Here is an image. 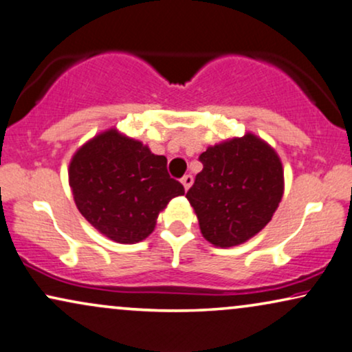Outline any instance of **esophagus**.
I'll return each mask as SVG.
<instances>
[{
    "label": "esophagus",
    "mask_w": 352,
    "mask_h": 352,
    "mask_svg": "<svg viewBox=\"0 0 352 352\" xmlns=\"http://www.w3.org/2000/svg\"><path fill=\"white\" fill-rule=\"evenodd\" d=\"M182 185H184V186H185V190H188V188H190V186H191V185H193V177H191V175H190V173H188V175H185V177H184V179H182Z\"/></svg>",
    "instance_id": "obj_1"
}]
</instances>
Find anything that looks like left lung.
<instances>
[{
    "label": "left lung",
    "mask_w": 352,
    "mask_h": 352,
    "mask_svg": "<svg viewBox=\"0 0 352 352\" xmlns=\"http://www.w3.org/2000/svg\"><path fill=\"white\" fill-rule=\"evenodd\" d=\"M203 170L186 193L203 236L214 246L241 245L272 220L283 196L275 149L252 133L209 146Z\"/></svg>",
    "instance_id": "obj_1"
}]
</instances>
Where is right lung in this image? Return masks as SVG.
Wrapping results in <instances>:
<instances>
[{
	"instance_id": "obj_1",
	"label": "right lung",
	"mask_w": 352,
	"mask_h": 352,
	"mask_svg": "<svg viewBox=\"0 0 352 352\" xmlns=\"http://www.w3.org/2000/svg\"><path fill=\"white\" fill-rule=\"evenodd\" d=\"M69 185L83 217L124 245L151 235L168 201L185 195L184 185L168 175L166 156L116 129L77 149L69 164Z\"/></svg>"
}]
</instances>
